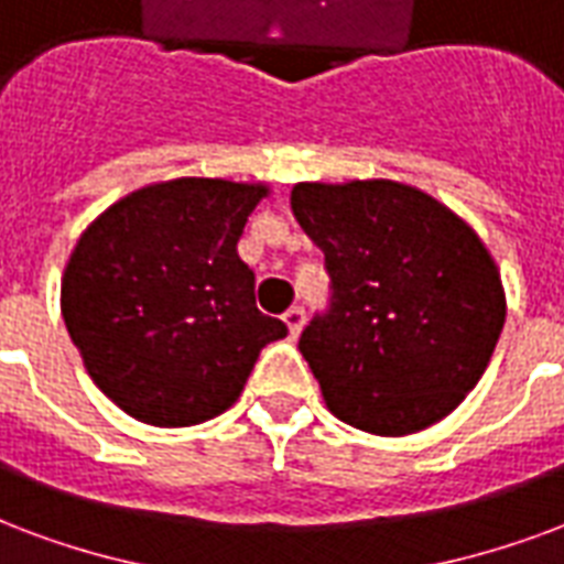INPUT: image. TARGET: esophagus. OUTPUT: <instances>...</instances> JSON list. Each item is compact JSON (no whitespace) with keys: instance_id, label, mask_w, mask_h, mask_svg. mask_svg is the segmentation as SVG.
Instances as JSON below:
<instances>
[{"instance_id":"1","label":"esophagus","mask_w":564,"mask_h":564,"mask_svg":"<svg viewBox=\"0 0 564 564\" xmlns=\"http://www.w3.org/2000/svg\"><path fill=\"white\" fill-rule=\"evenodd\" d=\"M282 321L288 324V333H291V336H300V329H303V324H306V308L291 306L285 315H282Z\"/></svg>"}]
</instances>
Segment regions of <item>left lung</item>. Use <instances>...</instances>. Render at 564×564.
I'll return each instance as SVG.
<instances>
[{"mask_svg":"<svg viewBox=\"0 0 564 564\" xmlns=\"http://www.w3.org/2000/svg\"><path fill=\"white\" fill-rule=\"evenodd\" d=\"M291 210L329 273V306L300 354L341 422L404 437L478 383L506 324V291L473 228L395 181L297 184Z\"/></svg>","mask_w":564,"mask_h":564,"instance_id":"left-lung-1","label":"left lung"}]
</instances>
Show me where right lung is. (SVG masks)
Masks as SVG:
<instances>
[{
    "mask_svg": "<svg viewBox=\"0 0 564 564\" xmlns=\"http://www.w3.org/2000/svg\"><path fill=\"white\" fill-rule=\"evenodd\" d=\"M264 184L177 177L104 210L70 252L62 317L88 375L139 422L186 427L226 413L261 347L288 336L256 306L237 256Z\"/></svg>",
    "mask_w": 564,
    "mask_h": 564,
    "instance_id": "obj_1",
    "label": "right lung"
}]
</instances>
